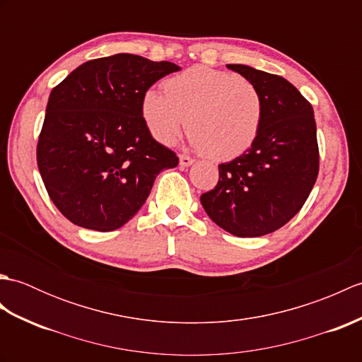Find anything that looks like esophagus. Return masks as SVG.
Instances as JSON below:
<instances>
[{
  "label": "esophagus",
  "instance_id": "esophagus-1",
  "mask_svg": "<svg viewBox=\"0 0 362 362\" xmlns=\"http://www.w3.org/2000/svg\"><path fill=\"white\" fill-rule=\"evenodd\" d=\"M179 163H180L182 168H188V166H191V165L194 163V160L191 158V157H188V156H180L179 157Z\"/></svg>",
  "mask_w": 362,
  "mask_h": 362
}]
</instances>
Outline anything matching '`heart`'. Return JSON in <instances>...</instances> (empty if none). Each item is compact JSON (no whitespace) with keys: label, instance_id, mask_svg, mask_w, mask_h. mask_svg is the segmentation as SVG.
Here are the masks:
<instances>
[{"label":"heart","instance_id":"b5f03b06","mask_svg":"<svg viewBox=\"0 0 362 362\" xmlns=\"http://www.w3.org/2000/svg\"><path fill=\"white\" fill-rule=\"evenodd\" d=\"M163 87L165 95L149 88L141 98L143 122L160 144H174L185 122L191 146L214 160H233L257 141L264 101L252 82L197 65L173 76Z\"/></svg>","mask_w":362,"mask_h":362}]
</instances>
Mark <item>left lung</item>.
<instances>
[{
  "instance_id": "8db88e82",
  "label": "left lung",
  "mask_w": 362,
  "mask_h": 362,
  "mask_svg": "<svg viewBox=\"0 0 362 362\" xmlns=\"http://www.w3.org/2000/svg\"><path fill=\"white\" fill-rule=\"evenodd\" d=\"M227 68L259 90L264 121L247 152L219 165L218 185L201 196V204L226 232L263 236L294 218L316 183V121L311 104L281 76L241 64Z\"/></svg>"
}]
</instances>
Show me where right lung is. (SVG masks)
<instances>
[{
	"label": "right lung",
	"instance_id": "obj_1",
	"mask_svg": "<svg viewBox=\"0 0 362 362\" xmlns=\"http://www.w3.org/2000/svg\"><path fill=\"white\" fill-rule=\"evenodd\" d=\"M179 70L121 52L88 60L52 88L37 165L51 201L73 224L98 232L122 227L156 177L179 163L141 118L144 91Z\"/></svg>",
	"mask_w": 362,
	"mask_h": 362
}]
</instances>
